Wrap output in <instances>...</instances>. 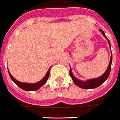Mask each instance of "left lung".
<instances>
[{
  "label": "left lung",
  "mask_w": 120,
  "mask_h": 120,
  "mask_svg": "<svg viewBox=\"0 0 120 120\" xmlns=\"http://www.w3.org/2000/svg\"><path fill=\"white\" fill-rule=\"evenodd\" d=\"M99 30L101 31V33L103 34L104 37L107 38V37L105 35V33L104 32V30H101V29H99ZM108 41L109 45V47L111 49V45H110V42L109 39H108ZM112 55H111V58H110V61H109V64L107 70L105 71V72L104 73V74L101 75V76L99 77L98 78H95V79H89L87 81H81L78 79H77L73 75V73H72L71 69L70 68V70H69V75L72 78V79L74 83L78 86L79 87H81L82 89H86V90H90V89H94L98 87H99V85H101L103 83H104L105 81L108 78L109 75L110 73V71H111V67H112Z\"/></svg>",
  "instance_id": "8db88e82"
}]
</instances>
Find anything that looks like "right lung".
Returning <instances> with one entry per match:
<instances>
[{"label": "right lung", "mask_w": 120, "mask_h": 120, "mask_svg": "<svg viewBox=\"0 0 120 120\" xmlns=\"http://www.w3.org/2000/svg\"><path fill=\"white\" fill-rule=\"evenodd\" d=\"M51 67L49 68L48 71L47 72L45 76L43 78L41 81H39V82L35 83H22V82H20V81L16 80L15 78H14L9 71H8V73H9V75L11 77L12 80L19 87H21V89H22L23 90H25V91H36V90H39L41 87H42L43 85H45V83L47 82L49 77Z\"/></svg>", "instance_id": "add662e5"}]
</instances>
